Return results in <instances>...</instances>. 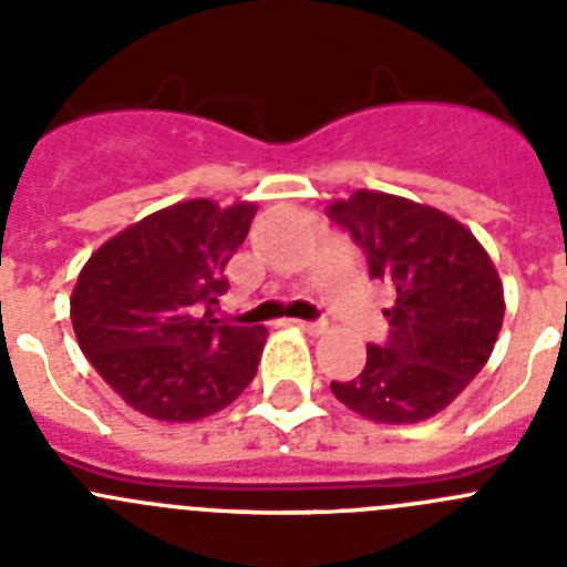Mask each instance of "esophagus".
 Segmentation results:
<instances>
[{"mask_svg": "<svg viewBox=\"0 0 567 567\" xmlns=\"http://www.w3.org/2000/svg\"><path fill=\"white\" fill-rule=\"evenodd\" d=\"M295 326H298V328H300V331L311 333V337H317V333H322V331H326V322H311V320H298V322H295Z\"/></svg>", "mask_w": 567, "mask_h": 567, "instance_id": "obj_1", "label": "esophagus"}]
</instances>
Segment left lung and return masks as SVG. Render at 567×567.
I'll return each instance as SVG.
<instances>
[{
  "mask_svg": "<svg viewBox=\"0 0 567 567\" xmlns=\"http://www.w3.org/2000/svg\"><path fill=\"white\" fill-rule=\"evenodd\" d=\"M328 217L364 250L370 278L395 292L386 342L368 344L364 370L331 392L373 423L434 417L482 373L504 322L487 250L449 214L386 192L359 188Z\"/></svg>",
  "mask_w": 567,
  "mask_h": 567,
  "instance_id": "obj_1",
  "label": "left lung"
}]
</instances>
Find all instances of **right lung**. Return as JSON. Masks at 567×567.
I'll list each match as a JSON object with an SVG mask.
<instances>
[{"mask_svg": "<svg viewBox=\"0 0 567 567\" xmlns=\"http://www.w3.org/2000/svg\"><path fill=\"white\" fill-rule=\"evenodd\" d=\"M256 208L175 203L107 239L80 269L72 292L80 350L136 412L194 423L230 406L256 375L267 328L214 315Z\"/></svg>", "mask_w": 567, "mask_h": 567, "instance_id": "right-lung-1", "label": "right lung"}]
</instances>
